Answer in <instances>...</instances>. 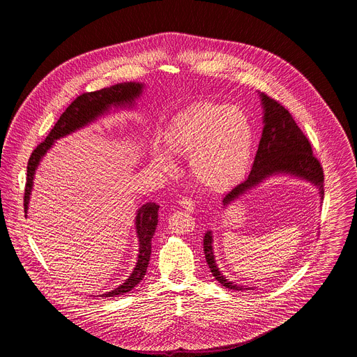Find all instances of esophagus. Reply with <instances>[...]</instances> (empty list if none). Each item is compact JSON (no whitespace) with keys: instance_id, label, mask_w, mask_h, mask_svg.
Wrapping results in <instances>:
<instances>
[{"instance_id":"esophagus-1","label":"esophagus","mask_w":357,"mask_h":357,"mask_svg":"<svg viewBox=\"0 0 357 357\" xmlns=\"http://www.w3.org/2000/svg\"><path fill=\"white\" fill-rule=\"evenodd\" d=\"M178 204L181 207H183V208H186L187 211H194V208H195V202L191 199V198H188V197H183V198H181L179 201H178Z\"/></svg>"}]
</instances>
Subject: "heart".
Listing matches in <instances>:
<instances>
[{"instance_id":"b5f03b06","label":"heart","mask_w":357,"mask_h":357,"mask_svg":"<svg viewBox=\"0 0 357 357\" xmlns=\"http://www.w3.org/2000/svg\"><path fill=\"white\" fill-rule=\"evenodd\" d=\"M169 153L153 146L159 167L175 171L174 156H187L194 178L211 190L236 185L250 166L255 128L248 114L214 102H201L178 112L162 131Z\"/></svg>"}]
</instances>
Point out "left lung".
<instances>
[{
	"label": "left lung",
	"instance_id": "left-lung-1",
	"mask_svg": "<svg viewBox=\"0 0 357 357\" xmlns=\"http://www.w3.org/2000/svg\"><path fill=\"white\" fill-rule=\"evenodd\" d=\"M265 109L264 130L255 153V163L249 176L233 187L223 198V204H229L246 190L257 186L265 178L274 174H291L312 182L320 191L324 199V171L321 163L313 155L312 146L305 134L300 130L288 109L268 95L261 93ZM206 262L215 280L226 288L242 290L243 287L227 281L222 275L213 253L211 231L204 238Z\"/></svg>",
	"mask_w": 357,
	"mask_h": 357
}]
</instances>
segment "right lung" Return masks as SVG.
I'll use <instances>...</instances> for the list:
<instances>
[{
    "mask_svg": "<svg viewBox=\"0 0 357 357\" xmlns=\"http://www.w3.org/2000/svg\"><path fill=\"white\" fill-rule=\"evenodd\" d=\"M143 85L139 83H123L111 88H102L95 92H84L77 96L69 104L67 109L61 114V116L53 126L51 132L43 140L31 155L26 166V185L24 192V210L28 211L29 195L33 186L34 171L38 166V162L45 153L50 150L54 140L68 135L70 132L82 128L89 121L96 119L102 115L111 105H124L132 104L134 99L142 92ZM158 210L159 204L149 202L143 204L136 215V231L139 237V255L135 269L132 274L127 278V281L120 285L119 288L114 289L105 294L104 297H115L123 293H127L135 288L136 285L143 280L147 272V266L151 255V239L158 225Z\"/></svg>",
    "mask_w": 357,
    "mask_h": 357,
    "instance_id": "right-lung-1",
    "label": "right lung"
}]
</instances>
